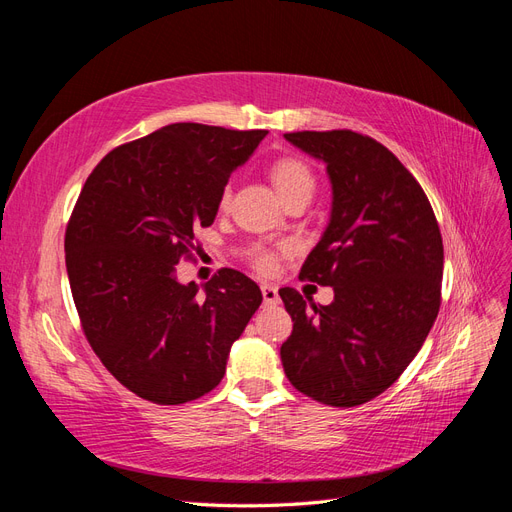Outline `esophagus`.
<instances>
[{"label": "esophagus", "mask_w": 512, "mask_h": 512, "mask_svg": "<svg viewBox=\"0 0 512 512\" xmlns=\"http://www.w3.org/2000/svg\"><path fill=\"white\" fill-rule=\"evenodd\" d=\"M260 290H262V299H265V303L273 305L280 301V294H277V288L273 284H262Z\"/></svg>", "instance_id": "obj_1"}]
</instances>
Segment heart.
<instances>
[{
    "label": "heart",
    "mask_w": 512,
    "mask_h": 512,
    "mask_svg": "<svg viewBox=\"0 0 512 512\" xmlns=\"http://www.w3.org/2000/svg\"><path fill=\"white\" fill-rule=\"evenodd\" d=\"M269 177L275 185L277 194L282 196L284 203H288L290 198L294 196H312L316 190V177L312 173L303 160L299 158H277L271 166H269ZM230 188H226L220 192L218 198V209L226 211L230 205ZM288 254V245H254L247 252V262H250L252 269L262 273V275H271L277 269V262H280V256Z\"/></svg>",
    "instance_id": "1"
}]
</instances>
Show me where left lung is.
Masks as SVG:
<instances>
[{"label":"left lung","instance_id":"1","mask_svg":"<svg viewBox=\"0 0 512 512\" xmlns=\"http://www.w3.org/2000/svg\"><path fill=\"white\" fill-rule=\"evenodd\" d=\"M327 164L331 222L299 277L333 286L331 305L280 297L292 318L282 365L303 395L361 406L404 374L440 312L444 247L421 183L371 136L352 130L288 132Z\"/></svg>","mask_w":512,"mask_h":512}]
</instances>
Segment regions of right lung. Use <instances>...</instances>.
<instances>
[{
	"label": "right lung",
	"mask_w": 512,
	"mask_h": 512,
	"mask_svg": "<svg viewBox=\"0 0 512 512\" xmlns=\"http://www.w3.org/2000/svg\"><path fill=\"white\" fill-rule=\"evenodd\" d=\"M267 130L170 123L108 151L66 226V269L89 346L134 395L179 406L220 384L260 288L220 269L200 292L175 267L198 250L232 170Z\"/></svg>",
	"instance_id": "1"
}]
</instances>
